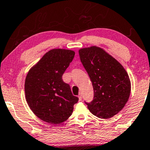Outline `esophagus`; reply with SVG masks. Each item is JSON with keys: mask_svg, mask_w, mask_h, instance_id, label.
I'll list each match as a JSON object with an SVG mask.
<instances>
[{"mask_svg": "<svg viewBox=\"0 0 150 150\" xmlns=\"http://www.w3.org/2000/svg\"><path fill=\"white\" fill-rule=\"evenodd\" d=\"M78 97H79V101H81V99H82V97H81V93L79 94V95Z\"/></svg>", "mask_w": 150, "mask_h": 150, "instance_id": "34e87169", "label": "esophagus"}]
</instances>
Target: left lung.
I'll return each mask as SVG.
<instances>
[{
  "label": "left lung",
  "instance_id": "obj_1",
  "mask_svg": "<svg viewBox=\"0 0 150 150\" xmlns=\"http://www.w3.org/2000/svg\"><path fill=\"white\" fill-rule=\"evenodd\" d=\"M80 60L93 88V99L84 103L97 117L109 119L125 106L130 94V81L122 65L101 48L79 51Z\"/></svg>",
  "mask_w": 150,
  "mask_h": 150
}]
</instances>
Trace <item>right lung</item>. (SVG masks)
Masks as SVG:
<instances>
[{"instance_id":"add662e5","label":"right lung","mask_w":150,"mask_h":150,"mask_svg":"<svg viewBox=\"0 0 150 150\" xmlns=\"http://www.w3.org/2000/svg\"><path fill=\"white\" fill-rule=\"evenodd\" d=\"M75 56V52L52 49L30 70L25 79L27 103L41 120L59 124L72 115L79 98L72 94L62 75Z\"/></svg>"}]
</instances>
